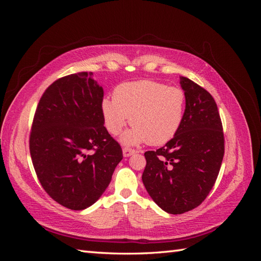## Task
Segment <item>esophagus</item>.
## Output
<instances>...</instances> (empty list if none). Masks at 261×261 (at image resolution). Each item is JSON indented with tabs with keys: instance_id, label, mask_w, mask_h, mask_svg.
Listing matches in <instances>:
<instances>
[{
	"instance_id": "obj_1",
	"label": "esophagus",
	"mask_w": 261,
	"mask_h": 261,
	"mask_svg": "<svg viewBox=\"0 0 261 261\" xmlns=\"http://www.w3.org/2000/svg\"><path fill=\"white\" fill-rule=\"evenodd\" d=\"M134 153H135V150H134V149H130V148H128V147H124V148H123V155H124L125 158L130 156V155L134 154Z\"/></svg>"
}]
</instances>
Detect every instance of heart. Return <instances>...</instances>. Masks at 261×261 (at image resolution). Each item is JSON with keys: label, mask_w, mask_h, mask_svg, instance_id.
<instances>
[{"label": "heart", "mask_w": 261, "mask_h": 261, "mask_svg": "<svg viewBox=\"0 0 261 261\" xmlns=\"http://www.w3.org/2000/svg\"><path fill=\"white\" fill-rule=\"evenodd\" d=\"M114 98L101 101V113L106 128L118 135L128 123L122 144L135 146L148 141L152 146L167 144L183 124L186 111V94L177 87L161 83L140 81L117 86Z\"/></svg>", "instance_id": "1"}]
</instances>
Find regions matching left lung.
<instances>
[{
	"mask_svg": "<svg viewBox=\"0 0 261 261\" xmlns=\"http://www.w3.org/2000/svg\"><path fill=\"white\" fill-rule=\"evenodd\" d=\"M186 111L176 135L156 151L145 152L143 183L152 200L171 215L193 210L216 183L224 155L222 123L215 99L180 77Z\"/></svg>",
	"mask_w": 261,
	"mask_h": 261,
	"instance_id": "1",
	"label": "left lung"
}]
</instances>
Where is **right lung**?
I'll return each mask as SVG.
<instances>
[{"instance_id": "right-lung-1", "label": "right lung", "mask_w": 261, "mask_h": 261, "mask_svg": "<svg viewBox=\"0 0 261 261\" xmlns=\"http://www.w3.org/2000/svg\"><path fill=\"white\" fill-rule=\"evenodd\" d=\"M92 73L55 81L37 107L29 149L37 176L52 199L72 210L96 202L123 159L101 113L103 88Z\"/></svg>"}]
</instances>
